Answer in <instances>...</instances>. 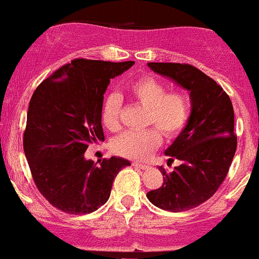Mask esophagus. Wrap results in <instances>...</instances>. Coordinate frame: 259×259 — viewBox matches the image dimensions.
Listing matches in <instances>:
<instances>
[{"instance_id":"esophagus-1","label":"esophagus","mask_w":259,"mask_h":259,"mask_svg":"<svg viewBox=\"0 0 259 259\" xmlns=\"http://www.w3.org/2000/svg\"><path fill=\"white\" fill-rule=\"evenodd\" d=\"M133 166H135L137 168H141V170H145V168L149 167V165L144 164V162H138V161L133 162Z\"/></svg>"}]
</instances>
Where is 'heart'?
Returning a JSON list of instances; mask_svg holds the SVG:
<instances>
[{
	"mask_svg": "<svg viewBox=\"0 0 259 259\" xmlns=\"http://www.w3.org/2000/svg\"><path fill=\"white\" fill-rule=\"evenodd\" d=\"M127 98L146 108V125L155 127L126 132L111 144L115 154L133 160L146 159L161 144L160 130L166 138L179 135L186 126L191 113V99L185 91L166 92V85L152 75H141L125 85ZM121 99L110 93L103 100L102 122L109 132L120 129Z\"/></svg>",
	"mask_w": 259,
	"mask_h": 259,
	"instance_id": "1",
	"label": "heart"
}]
</instances>
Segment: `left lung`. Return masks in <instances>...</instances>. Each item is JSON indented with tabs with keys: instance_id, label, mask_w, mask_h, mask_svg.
<instances>
[{
	"instance_id": "left-lung-1",
	"label": "left lung",
	"mask_w": 259,
	"mask_h": 259,
	"mask_svg": "<svg viewBox=\"0 0 259 259\" xmlns=\"http://www.w3.org/2000/svg\"><path fill=\"white\" fill-rule=\"evenodd\" d=\"M148 65L190 92L192 110L186 127L165 152L181 165L170 174L160 166L164 182L146 196L166 211H187L207 201L230 170L237 148L232 102L221 85L194 65Z\"/></svg>"
}]
</instances>
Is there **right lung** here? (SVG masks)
I'll use <instances>...</instances> for the list:
<instances>
[{"label":"right lung","instance_id":"right-lung-1","mask_svg":"<svg viewBox=\"0 0 259 259\" xmlns=\"http://www.w3.org/2000/svg\"><path fill=\"white\" fill-rule=\"evenodd\" d=\"M134 64L77 58L45 79L29 100L23 150L43 197L65 213L85 214L104 205L115 176L130 162L84 159L104 141L102 105L110 79Z\"/></svg>","mask_w":259,"mask_h":259}]
</instances>
